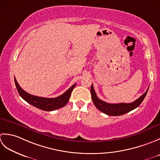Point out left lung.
I'll list each match as a JSON object with an SVG mask.
<instances>
[{"mask_svg": "<svg viewBox=\"0 0 160 160\" xmlns=\"http://www.w3.org/2000/svg\"><path fill=\"white\" fill-rule=\"evenodd\" d=\"M148 88L146 91L145 93H144L142 95L138 98L135 102L129 103H109L103 102V101L99 99L97 97V94L95 93V91L94 90V88L92 84L91 85L90 87V92H91V97H92V99L93 103L97 109L99 110L100 111L106 114V115L109 116H119L124 115V114L128 112L131 110L135 109L138 108L140 104L142 103L143 100L144 99L146 94L148 92Z\"/></svg>", "mask_w": 160, "mask_h": 160, "instance_id": "obj_1", "label": "left lung"}]
</instances>
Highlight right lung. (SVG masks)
Segmentation results:
<instances>
[{"label": "right lung", "mask_w": 160, "mask_h": 160, "mask_svg": "<svg viewBox=\"0 0 160 160\" xmlns=\"http://www.w3.org/2000/svg\"><path fill=\"white\" fill-rule=\"evenodd\" d=\"M14 81L18 92L22 99L31 105L42 110H45V111H52V110H57L66 106L69 101L72 91L76 86V83L74 84L66 92H65L63 94L56 97V98H45V97L32 95V94L25 92L19 86L15 77Z\"/></svg>", "instance_id": "1"}]
</instances>
